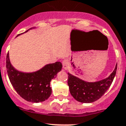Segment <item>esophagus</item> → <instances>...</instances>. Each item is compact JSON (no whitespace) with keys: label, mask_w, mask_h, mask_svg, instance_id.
<instances>
[{"label":"esophagus","mask_w":126,"mask_h":126,"mask_svg":"<svg viewBox=\"0 0 126 126\" xmlns=\"http://www.w3.org/2000/svg\"><path fill=\"white\" fill-rule=\"evenodd\" d=\"M62 64H63V68L64 69V70H67L68 68L69 67V65H70L68 60L67 59H64V60H63V62H62Z\"/></svg>","instance_id":"obj_1"}]
</instances>
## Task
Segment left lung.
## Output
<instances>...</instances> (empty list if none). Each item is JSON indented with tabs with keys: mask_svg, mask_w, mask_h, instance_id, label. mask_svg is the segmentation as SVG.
I'll list each match as a JSON object with an SVG mask.
<instances>
[{
	"mask_svg": "<svg viewBox=\"0 0 126 126\" xmlns=\"http://www.w3.org/2000/svg\"><path fill=\"white\" fill-rule=\"evenodd\" d=\"M117 70V64L109 77L96 82H87L68 73V84L71 96L78 101L90 103L97 101L112 84Z\"/></svg>",
	"mask_w": 126,
	"mask_h": 126,
	"instance_id": "left-lung-1",
	"label": "left lung"
}]
</instances>
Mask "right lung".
<instances>
[{
    "label": "right lung",
    "mask_w": 126,
    "mask_h": 126,
    "mask_svg": "<svg viewBox=\"0 0 126 126\" xmlns=\"http://www.w3.org/2000/svg\"><path fill=\"white\" fill-rule=\"evenodd\" d=\"M6 68L10 83L17 93L27 101L40 103L47 100L51 95L50 82L51 79L56 78L58 73L62 70V64L57 62L46 64L42 69L35 72H21L12 65L8 53L6 58Z\"/></svg>",
    "instance_id": "right-lung-1"
}]
</instances>
